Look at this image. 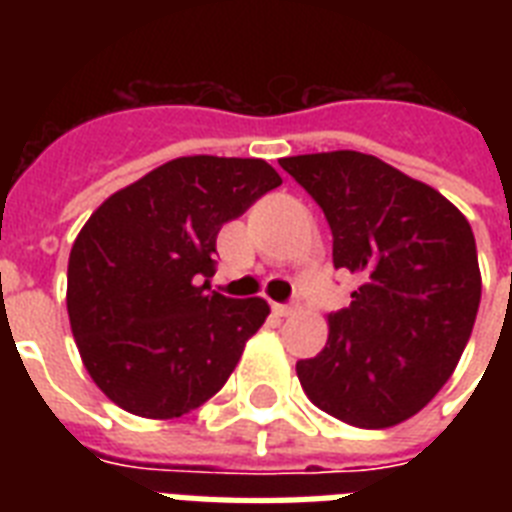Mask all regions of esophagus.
<instances>
[{
  "label": "esophagus",
  "instance_id": "obj_1",
  "mask_svg": "<svg viewBox=\"0 0 512 512\" xmlns=\"http://www.w3.org/2000/svg\"><path fill=\"white\" fill-rule=\"evenodd\" d=\"M271 308H273V313H276V316H289V313L295 311V305H292V303H273Z\"/></svg>",
  "mask_w": 512,
  "mask_h": 512
}]
</instances>
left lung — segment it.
Returning a JSON list of instances; mask_svg holds the SVG:
<instances>
[{
	"label": "left lung",
	"instance_id": "left-lung-1",
	"mask_svg": "<svg viewBox=\"0 0 512 512\" xmlns=\"http://www.w3.org/2000/svg\"><path fill=\"white\" fill-rule=\"evenodd\" d=\"M281 167L332 231V263L361 276L329 313L319 356L297 361L313 404L356 428L417 414L452 377L481 303L476 239L430 185L358 151L305 154Z\"/></svg>",
	"mask_w": 512,
	"mask_h": 512
}]
</instances>
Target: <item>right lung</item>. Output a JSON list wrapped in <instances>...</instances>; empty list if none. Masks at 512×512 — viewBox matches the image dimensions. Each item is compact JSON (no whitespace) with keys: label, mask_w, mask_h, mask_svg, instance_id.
<instances>
[{"label":"right lung","mask_w":512,"mask_h":512,"mask_svg":"<svg viewBox=\"0 0 512 512\" xmlns=\"http://www.w3.org/2000/svg\"><path fill=\"white\" fill-rule=\"evenodd\" d=\"M281 177L263 159L183 156L100 204L68 257V319L87 372L116 406L170 420L215 396L268 303L199 284L215 241Z\"/></svg>","instance_id":"1"}]
</instances>
